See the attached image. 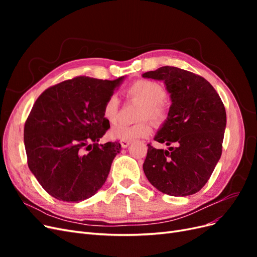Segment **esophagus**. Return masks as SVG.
<instances>
[{"label": "esophagus", "mask_w": 257, "mask_h": 257, "mask_svg": "<svg viewBox=\"0 0 257 257\" xmlns=\"http://www.w3.org/2000/svg\"><path fill=\"white\" fill-rule=\"evenodd\" d=\"M120 144H121V147H122V148H126V147H128V146H130L131 142H127V141H121V142H120Z\"/></svg>", "instance_id": "esophagus-1"}]
</instances>
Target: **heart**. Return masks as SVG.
Segmentation results:
<instances>
[{"label": "heart", "mask_w": 257, "mask_h": 257, "mask_svg": "<svg viewBox=\"0 0 257 257\" xmlns=\"http://www.w3.org/2000/svg\"><path fill=\"white\" fill-rule=\"evenodd\" d=\"M126 94L130 98L136 99L143 104L138 114V119L143 121L135 124H116L110 131L112 138L127 142L144 138L149 136L152 131L148 119L158 124L166 121L168 116L164 103L166 92L160 83L151 80H138L130 85ZM118 111L119 98L115 94H111L104 104L103 115L108 122L112 124L118 119Z\"/></svg>", "instance_id": "heart-1"}]
</instances>
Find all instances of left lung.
Masks as SVG:
<instances>
[{"label":"left lung","mask_w":257,"mask_h":257,"mask_svg":"<svg viewBox=\"0 0 257 257\" xmlns=\"http://www.w3.org/2000/svg\"><path fill=\"white\" fill-rule=\"evenodd\" d=\"M145 78L163 80L170 93L168 118L148 145L144 172L160 192L188 196L203 189L222 154L226 111L221 97L204 77L175 66L147 72Z\"/></svg>","instance_id":"8db88e82"}]
</instances>
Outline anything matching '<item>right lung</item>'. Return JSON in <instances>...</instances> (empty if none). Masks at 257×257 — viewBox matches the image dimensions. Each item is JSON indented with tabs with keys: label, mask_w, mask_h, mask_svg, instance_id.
Here are the masks:
<instances>
[{
	"label": "right lung",
	"mask_w": 257,
	"mask_h": 257,
	"mask_svg": "<svg viewBox=\"0 0 257 257\" xmlns=\"http://www.w3.org/2000/svg\"><path fill=\"white\" fill-rule=\"evenodd\" d=\"M123 78L78 76L46 89L36 99L23 139L28 166L52 197L78 203L105 183L121 145L97 144L110 127L103 107Z\"/></svg>",
	"instance_id": "right-lung-1"
}]
</instances>
